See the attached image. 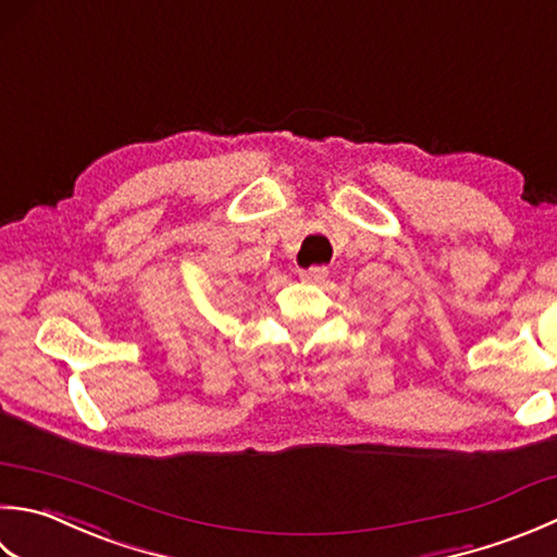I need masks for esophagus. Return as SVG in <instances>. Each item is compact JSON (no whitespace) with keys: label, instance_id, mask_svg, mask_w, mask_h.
Masks as SVG:
<instances>
[{"label":"esophagus","instance_id":"1","mask_svg":"<svg viewBox=\"0 0 557 557\" xmlns=\"http://www.w3.org/2000/svg\"><path fill=\"white\" fill-rule=\"evenodd\" d=\"M325 275H329V270L325 268H307V270H299V277L301 282H307V285H321V282L325 280Z\"/></svg>","mask_w":557,"mask_h":557}]
</instances>
